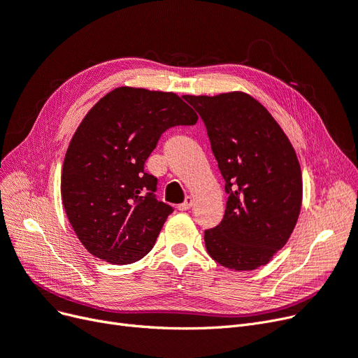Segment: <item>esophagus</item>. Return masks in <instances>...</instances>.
Returning a JSON list of instances; mask_svg holds the SVG:
<instances>
[{
    "instance_id": "obj_1",
    "label": "esophagus",
    "mask_w": 358,
    "mask_h": 358,
    "mask_svg": "<svg viewBox=\"0 0 358 358\" xmlns=\"http://www.w3.org/2000/svg\"><path fill=\"white\" fill-rule=\"evenodd\" d=\"M192 206H193V199H192V197H186V201H184L182 203L178 205V209H180V210H187V209H190Z\"/></svg>"
}]
</instances>
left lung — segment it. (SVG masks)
<instances>
[{
	"label": "left lung",
	"mask_w": 358,
	"mask_h": 358,
	"mask_svg": "<svg viewBox=\"0 0 358 358\" xmlns=\"http://www.w3.org/2000/svg\"><path fill=\"white\" fill-rule=\"evenodd\" d=\"M182 97L203 119L229 194L221 224L205 231L208 254L234 271L257 270L296 226L302 205L296 152L271 113L243 91Z\"/></svg>",
	"instance_id": "8db88e82"
}]
</instances>
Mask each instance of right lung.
I'll return each mask as SVG.
<instances>
[{
    "mask_svg": "<svg viewBox=\"0 0 358 358\" xmlns=\"http://www.w3.org/2000/svg\"><path fill=\"white\" fill-rule=\"evenodd\" d=\"M176 92L117 87L76 128L62 168V202L91 255L124 266L148 255L172 208L159 202L144 162L164 131L194 125Z\"/></svg>",
    "mask_w": 358,
    "mask_h": 358,
    "instance_id": "right-lung-1",
    "label": "right lung"
}]
</instances>
